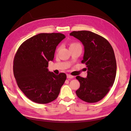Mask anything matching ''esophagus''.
Masks as SVG:
<instances>
[{
	"label": "esophagus",
	"mask_w": 131,
	"mask_h": 131,
	"mask_svg": "<svg viewBox=\"0 0 131 131\" xmlns=\"http://www.w3.org/2000/svg\"><path fill=\"white\" fill-rule=\"evenodd\" d=\"M74 77L73 75H70V74H68L67 75V78L68 79H72Z\"/></svg>",
	"instance_id": "1"
}]
</instances>
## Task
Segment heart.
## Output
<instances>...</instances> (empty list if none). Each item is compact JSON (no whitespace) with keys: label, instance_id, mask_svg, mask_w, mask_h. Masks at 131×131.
Segmentation results:
<instances>
[{"label":"heart","instance_id":"obj_1","mask_svg":"<svg viewBox=\"0 0 131 131\" xmlns=\"http://www.w3.org/2000/svg\"><path fill=\"white\" fill-rule=\"evenodd\" d=\"M79 45H80V44L79 43H77V42H71L70 43V48H73V47H74L77 46H79ZM60 47H58V48H57V50H56V51L58 52L60 50Z\"/></svg>","mask_w":131,"mask_h":131}]
</instances>
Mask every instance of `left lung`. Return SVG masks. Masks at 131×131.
Instances as JSON below:
<instances>
[{"instance_id":"1","label":"left lung","mask_w":131,"mask_h":131,"mask_svg":"<svg viewBox=\"0 0 131 131\" xmlns=\"http://www.w3.org/2000/svg\"><path fill=\"white\" fill-rule=\"evenodd\" d=\"M70 35L84 46L82 63L87 68V78L76 77L80 83L77 95L85 102H98L106 95L115 81L116 62L113 47L105 38L90 31H73Z\"/></svg>"}]
</instances>
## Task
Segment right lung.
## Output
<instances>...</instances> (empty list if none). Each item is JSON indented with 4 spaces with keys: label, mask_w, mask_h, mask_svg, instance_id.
<instances>
[{
    "label": "right lung",
    "mask_w": 131,
    "mask_h": 131,
    "mask_svg": "<svg viewBox=\"0 0 131 131\" xmlns=\"http://www.w3.org/2000/svg\"><path fill=\"white\" fill-rule=\"evenodd\" d=\"M65 38L61 33H40L25 41L17 51L14 76L19 88L32 101L44 104L57 98L66 75H56L47 68L56 47Z\"/></svg>",
    "instance_id": "obj_1"
}]
</instances>
